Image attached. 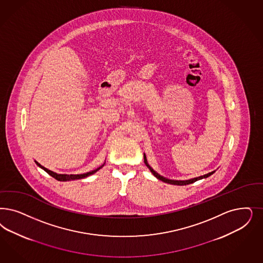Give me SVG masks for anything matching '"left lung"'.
<instances>
[{
	"mask_svg": "<svg viewBox=\"0 0 263 263\" xmlns=\"http://www.w3.org/2000/svg\"><path fill=\"white\" fill-rule=\"evenodd\" d=\"M144 162H145L146 167L149 169V171L152 172V174L154 175L155 178H157L159 181H164V182H166V183H170V184H175V185H186V184H190V183H193V182H195L196 181H199V180H202V179H206V178H208L211 175H213L214 173L216 172V171H213V172L208 173V174H206V175H203V176H200V177H196V178H192V179H190V180H184V181H181V180H170V179H167V178H165L163 176H161V175H159L158 173L154 171V169L149 166V164L147 163L146 156H145V154H144Z\"/></svg>",
	"mask_w": 263,
	"mask_h": 263,
	"instance_id": "obj_1",
	"label": "left lung"
}]
</instances>
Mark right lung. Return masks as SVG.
<instances>
[{"mask_svg":"<svg viewBox=\"0 0 263 263\" xmlns=\"http://www.w3.org/2000/svg\"><path fill=\"white\" fill-rule=\"evenodd\" d=\"M35 162H36V165H37L40 168H42L43 170H45L47 174H49L51 177H53L57 181H74V180L84 179V178H86V177H89L91 175L95 174L97 171H99L100 169L106 163V161H105L103 165H101L97 169H95V170H93V171H90V172L80 174V175H67V174H57V173L53 172V171H50V170H48L46 167L42 166L39 162H36V160H35Z\"/></svg>","mask_w":263,"mask_h":263,"instance_id":"1","label":"right lung"}]
</instances>
